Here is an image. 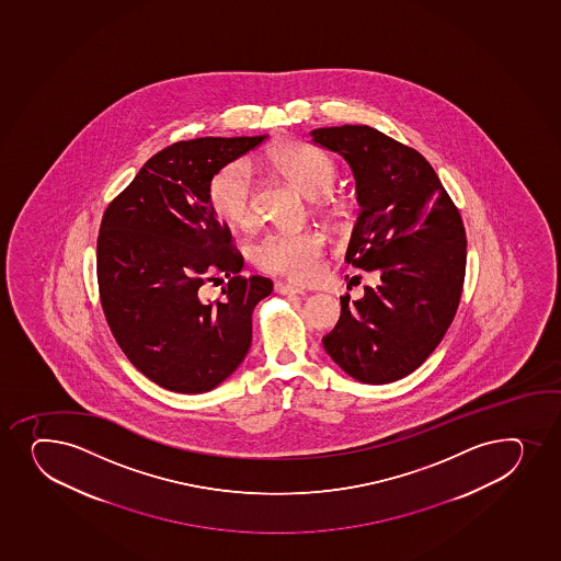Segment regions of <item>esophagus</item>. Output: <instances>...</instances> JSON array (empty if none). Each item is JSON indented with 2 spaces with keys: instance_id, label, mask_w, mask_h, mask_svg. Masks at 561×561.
<instances>
[{
  "instance_id": "obj_1",
  "label": "esophagus",
  "mask_w": 561,
  "mask_h": 561,
  "mask_svg": "<svg viewBox=\"0 0 561 561\" xmlns=\"http://www.w3.org/2000/svg\"><path fill=\"white\" fill-rule=\"evenodd\" d=\"M274 289H276V293H279V295H289V296L306 295V290L298 289V287H295V285L284 284V282H277V284L274 285Z\"/></svg>"
}]
</instances>
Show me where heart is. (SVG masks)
Wrapping results in <instances>:
<instances>
[{
	"instance_id": "1",
	"label": "heart",
	"mask_w": 561,
	"mask_h": 561,
	"mask_svg": "<svg viewBox=\"0 0 561 561\" xmlns=\"http://www.w3.org/2000/svg\"><path fill=\"white\" fill-rule=\"evenodd\" d=\"M271 163L301 193L311 198L324 194L337 180V164L330 153L306 142L277 146ZM213 211L231 226H248L255 215L253 167L248 159H236L213 175L209 183ZM325 237L317 229L271 231L250 248L253 265L268 274H279L295 282L319 276Z\"/></svg>"
}]
</instances>
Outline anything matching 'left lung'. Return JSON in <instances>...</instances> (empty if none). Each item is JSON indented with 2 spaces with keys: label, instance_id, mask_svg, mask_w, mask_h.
<instances>
[{
  "label": "left lung",
  "instance_id": "obj_1",
  "mask_svg": "<svg viewBox=\"0 0 561 561\" xmlns=\"http://www.w3.org/2000/svg\"><path fill=\"white\" fill-rule=\"evenodd\" d=\"M314 145L337 151L356 178L362 205L346 263L380 285L341 296V319L322 343L363 383H391L426 362L458 311L467 237L458 207L432 164L368 126L319 127Z\"/></svg>",
  "mask_w": 561,
  "mask_h": 561
}]
</instances>
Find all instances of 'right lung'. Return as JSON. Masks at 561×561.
Wrapping results in <instances>:
<instances>
[{
  "instance_id": "right-lung-1",
  "label": "right lung",
  "mask_w": 561,
  "mask_h": 561,
  "mask_svg": "<svg viewBox=\"0 0 561 561\" xmlns=\"http://www.w3.org/2000/svg\"><path fill=\"white\" fill-rule=\"evenodd\" d=\"M260 137H202L157 151L103 213L98 287L127 359L157 386L198 394L233 374L252 344V313L268 277L239 274L244 260L209 202L213 175ZM229 277L220 301L201 287Z\"/></svg>"
}]
</instances>
